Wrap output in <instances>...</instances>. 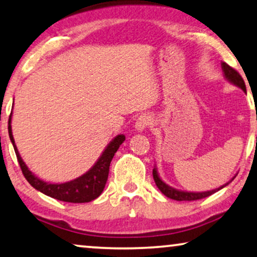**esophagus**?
<instances>
[{"label":"esophagus","instance_id":"34e87169","mask_svg":"<svg viewBox=\"0 0 257 257\" xmlns=\"http://www.w3.org/2000/svg\"><path fill=\"white\" fill-rule=\"evenodd\" d=\"M153 123V118L149 114H142L141 116L137 118L136 120V123H135V129L137 130L139 133H142L144 129L149 127V125Z\"/></svg>","mask_w":257,"mask_h":257}]
</instances>
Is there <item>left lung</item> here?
Masks as SVG:
<instances>
[{"instance_id": "obj_1", "label": "left lung", "mask_w": 257, "mask_h": 257, "mask_svg": "<svg viewBox=\"0 0 257 257\" xmlns=\"http://www.w3.org/2000/svg\"><path fill=\"white\" fill-rule=\"evenodd\" d=\"M221 68H222V72H223V77H225L227 81H229L230 84L235 85L236 87L241 88L244 93H247V89H245V85H244L243 79H242L241 75L238 74L237 71L234 70L233 67H230L229 65L223 63V61L221 63ZM153 176H154L155 183H156V185H157L158 189H160L161 192L163 193L164 196L170 198V199H173V200H177V201H191V200L202 199V198L211 196V194L218 192L219 190H221V189H223V187H226L230 182H232L234 178H235V176H234L233 178L229 180V182H227L226 184H223L222 186H220L215 190L205 191V192H189V191L177 190V189H175V187L169 186L168 184L164 183L163 180L161 179L160 175H158L156 166H155L154 170H153Z\"/></svg>"}]
</instances>
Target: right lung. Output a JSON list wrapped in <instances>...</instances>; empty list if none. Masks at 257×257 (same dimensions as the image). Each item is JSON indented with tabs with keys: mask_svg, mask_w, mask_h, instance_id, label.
<instances>
[{
	"mask_svg": "<svg viewBox=\"0 0 257 257\" xmlns=\"http://www.w3.org/2000/svg\"><path fill=\"white\" fill-rule=\"evenodd\" d=\"M12 114L9 116V123H8V130H9V137L12 141L14 149H15L17 161H19L20 166L22 169V172L28 180L29 184L32 187L39 192L46 194V196L55 198L57 200L66 201V202H89L102 193L108 179V173H109V165L110 162L113 160L115 153H116L118 148L122 143L124 142L125 136L124 135H117L110 141L109 144L106 147V149L102 151L101 156L97 158L91 169L84 175L78 177L73 180L66 183H48L38 178L35 173H32L24 161L22 160L21 155L17 150V147L15 144V140L13 136L12 130Z\"/></svg>",
	"mask_w": 257,
	"mask_h": 257,
	"instance_id": "right-lung-1",
	"label": "right lung"
}]
</instances>
